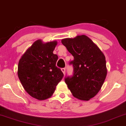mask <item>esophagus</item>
Returning a JSON list of instances; mask_svg holds the SVG:
<instances>
[{"label": "esophagus", "instance_id": "obj_1", "mask_svg": "<svg viewBox=\"0 0 126 126\" xmlns=\"http://www.w3.org/2000/svg\"><path fill=\"white\" fill-rule=\"evenodd\" d=\"M61 70H62V72L63 73V74L64 75H65V68H62L61 69Z\"/></svg>", "mask_w": 126, "mask_h": 126}]
</instances>
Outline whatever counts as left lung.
<instances>
[{
  "label": "left lung",
  "instance_id": "left-lung-1",
  "mask_svg": "<svg viewBox=\"0 0 126 126\" xmlns=\"http://www.w3.org/2000/svg\"><path fill=\"white\" fill-rule=\"evenodd\" d=\"M61 42L74 57L70 62L74 74L65 78V83L75 98L89 101L99 92L106 78L104 54L85 35L64 38Z\"/></svg>",
  "mask_w": 126,
  "mask_h": 126
}]
</instances>
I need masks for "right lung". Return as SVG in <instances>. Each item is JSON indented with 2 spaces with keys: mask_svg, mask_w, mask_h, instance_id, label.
Listing matches in <instances>:
<instances>
[{
  "mask_svg": "<svg viewBox=\"0 0 126 126\" xmlns=\"http://www.w3.org/2000/svg\"><path fill=\"white\" fill-rule=\"evenodd\" d=\"M57 44V41L44 42L38 39L18 62L17 75L22 87L31 97L38 100L51 97L64 76L61 69L56 67L58 55L53 54Z\"/></svg>",
  "mask_w": 126,
  "mask_h": 126,
  "instance_id": "right-lung-1",
  "label": "right lung"
}]
</instances>
